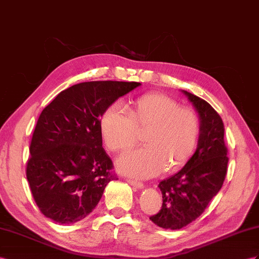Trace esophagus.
<instances>
[{"instance_id": "34e87169", "label": "esophagus", "mask_w": 259, "mask_h": 259, "mask_svg": "<svg viewBox=\"0 0 259 259\" xmlns=\"http://www.w3.org/2000/svg\"><path fill=\"white\" fill-rule=\"evenodd\" d=\"M127 183L129 185H131L132 187H135L137 189H142L144 187V185L140 182H137V181H132V180H127Z\"/></svg>"}]
</instances>
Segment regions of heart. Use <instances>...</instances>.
Wrapping results in <instances>:
<instances>
[{
  "instance_id": "b5f03b06",
  "label": "heart",
  "mask_w": 259,
  "mask_h": 259,
  "mask_svg": "<svg viewBox=\"0 0 259 259\" xmlns=\"http://www.w3.org/2000/svg\"><path fill=\"white\" fill-rule=\"evenodd\" d=\"M99 131L106 147L115 152L130 149L138 134L145 131V148L118 158L120 173L136 178L154 177L166 168L183 167L197 149L201 125L196 111L181 107L175 99L160 93H148L129 104L128 115L116 106L99 119Z\"/></svg>"
}]
</instances>
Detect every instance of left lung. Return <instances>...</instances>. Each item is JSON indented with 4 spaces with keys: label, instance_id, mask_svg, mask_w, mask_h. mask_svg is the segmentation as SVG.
Returning <instances> with one entry per match:
<instances>
[{
    "label": "left lung",
    "instance_id": "8db88e82",
    "mask_svg": "<svg viewBox=\"0 0 259 259\" xmlns=\"http://www.w3.org/2000/svg\"><path fill=\"white\" fill-rule=\"evenodd\" d=\"M200 119L197 150L185 166L158 184L162 208L150 220L157 227L180 230L195 221L219 190L228 170V150L224 144V124L212 106L187 91H182Z\"/></svg>",
    "mask_w": 259,
    "mask_h": 259
}]
</instances>
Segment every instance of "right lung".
<instances>
[{
    "instance_id": "right-lung-1",
    "label": "right lung",
    "mask_w": 259,
    "mask_h": 259,
    "mask_svg": "<svg viewBox=\"0 0 259 259\" xmlns=\"http://www.w3.org/2000/svg\"><path fill=\"white\" fill-rule=\"evenodd\" d=\"M141 83L84 82L62 91L38 118L26 175L42 214L60 224L82 220L117 180L103 149L99 118Z\"/></svg>"
}]
</instances>
